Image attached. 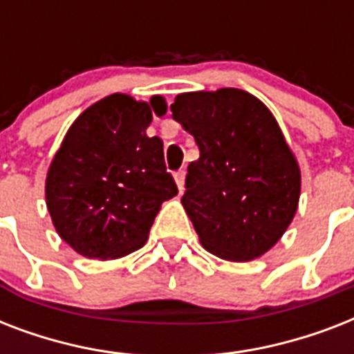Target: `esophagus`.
<instances>
[{
  "label": "esophagus",
  "mask_w": 354,
  "mask_h": 354,
  "mask_svg": "<svg viewBox=\"0 0 354 354\" xmlns=\"http://www.w3.org/2000/svg\"><path fill=\"white\" fill-rule=\"evenodd\" d=\"M174 180H176V185L180 189V193H183V183H185V171L174 172Z\"/></svg>",
  "instance_id": "esophagus-1"
}]
</instances>
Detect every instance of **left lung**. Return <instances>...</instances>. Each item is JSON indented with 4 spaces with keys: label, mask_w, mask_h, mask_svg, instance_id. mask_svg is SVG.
Segmentation results:
<instances>
[{
    "label": "left lung",
    "mask_w": 354,
    "mask_h": 354,
    "mask_svg": "<svg viewBox=\"0 0 354 354\" xmlns=\"http://www.w3.org/2000/svg\"><path fill=\"white\" fill-rule=\"evenodd\" d=\"M198 145L182 204L207 252L250 261L296 215L301 174L281 128L257 97L235 88L182 93L171 104Z\"/></svg>",
    "instance_id": "left-lung-1"
}]
</instances>
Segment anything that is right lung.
<instances>
[{
  "mask_svg": "<svg viewBox=\"0 0 354 354\" xmlns=\"http://www.w3.org/2000/svg\"><path fill=\"white\" fill-rule=\"evenodd\" d=\"M161 97L138 102L110 95L77 118L46 180L47 209L58 235L90 259H115L143 246L161 204L178 194L163 141L149 138Z\"/></svg>",
  "mask_w": 354,
  "mask_h": 354,
  "instance_id": "right-lung-1",
  "label": "right lung"
}]
</instances>
